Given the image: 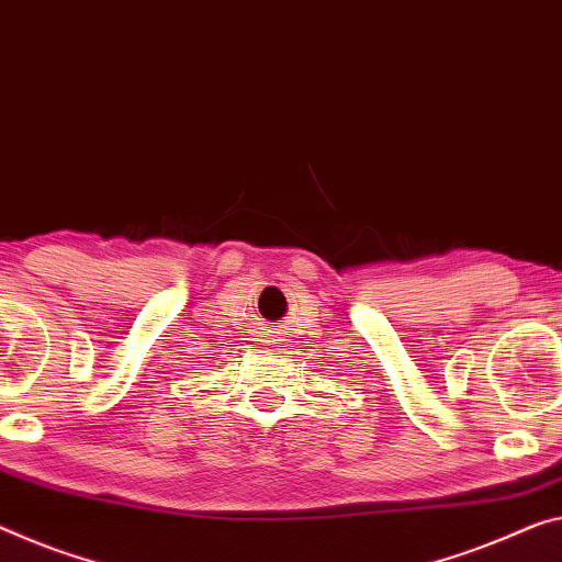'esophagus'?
I'll use <instances>...</instances> for the list:
<instances>
[{"mask_svg":"<svg viewBox=\"0 0 562 562\" xmlns=\"http://www.w3.org/2000/svg\"><path fill=\"white\" fill-rule=\"evenodd\" d=\"M273 334H276V331H271V336H273Z\"/></svg>","mask_w":562,"mask_h":562,"instance_id":"34e87169","label":"esophagus"}]
</instances>
